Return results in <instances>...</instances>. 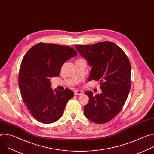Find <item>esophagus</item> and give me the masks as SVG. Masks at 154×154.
Returning <instances> with one entry per match:
<instances>
[{
    "label": "esophagus",
    "mask_w": 154,
    "mask_h": 154,
    "mask_svg": "<svg viewBox=\"0 0 154 154\" xmlns=\"http://www.w3.org/2000/svg\"><path fill=\"white\" fill-rule=\"evenodd\" d=\"M74 93H75V95H76V96H80V95L83 94V92L81 90H75Z\"/></svg>",
    "instance_id": "34e87169"
}]
</instances>
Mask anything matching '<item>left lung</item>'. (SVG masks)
Listing matches in <instances>:
<instances>
[{
    "label": "left lung",
    "instance_id": "left-lung-1",
    "mask_svg": "<svg viewBox=\"0 0 154 154\" xmlns=\"http://www.w3.org/2000/svg\"><path fill=\"white\" fill-rule=\"evenodd\" d=\"M75 47L92 67L88 81L99 82L102 90L100 94L95 96L92 91L85 92L89 97L83 108L85 116L94 123H106L120 112L128 97L131 87L128 58L110 41Z\"/></svg>",
    "mask_w": 154,
    "mask_h": 154
}]
</instances>
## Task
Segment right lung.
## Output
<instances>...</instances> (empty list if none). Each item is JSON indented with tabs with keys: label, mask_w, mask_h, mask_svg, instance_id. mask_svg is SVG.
<instances>
[{
	"label": "right lung",
	"mask_w": 154,
	"mask_h": 154,
	"mask_svg": "<svg viewBox=\"0 0 154 154\" xmlns=\"http://www.w3.org/2000/svg\"><path fill=\"white\" fill-rule=\"evenodd\" d=\"M77 55L71 47L39 42L24 57L19 70V90L31 115L39 122L51 124L58 120L74 97L69 89L51 88V78L58 77L63 63Z\"/></svg>",
	"instance_id": "add662e5"
}]
</instances>
